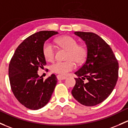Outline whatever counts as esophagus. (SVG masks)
Wrapping results in <instances>:
<instances>
[{
  "label": "esophagus",
  "mask_w": 128,
  "mask_h": 128,
  "mask_svg": "<svg viewBox=\"0 0 128 128\" xmlns=\"http://www.w3.org/2000/svg\"><path fill=\"white\" fill-rule=\"evenodd\" d=\"M57 78L59 80H65L66 78V76H62V75H58L57 76Z\"/></svg>",
  "instance_id": "esophagus-1"
}]
</instances>
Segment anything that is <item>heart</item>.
Listing matches in <instances>:
<instances>
[{
    "label": "heart",
    "mask_w": 128,
    "mask_h": 128,
    "mask_svg": "<svg viewBox=\"0 0 128 128\" xmlns=\"http://www.w3.org/2000/svg\"><path fill=\"white\" fill-rule=\"evenodd\" d=\"M60 46L68 51L67 61H57L52 65L51 69L55 73L66 75L75 68V62L80 64L86 57V50L82 45H78L76 40L70 36H64L58 40ZM43 53L45 60L48 62L53 61L54 59L55 49L53 44L47 42L43 47Z\"/></svg>",
    "instance_id": "1"
}]
</instances>
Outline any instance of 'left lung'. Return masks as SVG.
I'll list each match as a JSON object with an SVG mask.
<instances>
[{
    "label": "left lung",
    "instance_id": "left-lung-1",
    "mask_svg": "<svg viewBox=\"0 0 128 128\" xmlns=\"http://www.w3.org/2000/svg\"><path fill=\"white\" fill-rule=\"evenodd\" d=\"M85 42L86 60L75 74L76 83L72 94L78 102L94 106L107 99L116 85L118 63L110 46L98 35L92 32H75ZM85 79L87 82L84 80Z\"/></svg>",
    "mask_w": 128,
    "mask_h": 128
}]
</instances>
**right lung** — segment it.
<instances>
[{
  "instance_id": "right-lung-1",
  "label": "right lung",
  "mask_w": 128,
  "mask_h": 128,
  "mask_svg": "<svg viewBox=\"0 0 128 128\" xmlns=\"http://www.w3.org/2000/svg\"><path fill=\"white\" fill-rule=\"evenodd\" d=\"M58 32L48 30L31 35L16 50L8 68L11 88L18 100L26 108L38 110L50 100L57 83L52 74L44 80L38 75V68L46 65L43 53L45 41Z\"/></svg>"
}]
</instances>
